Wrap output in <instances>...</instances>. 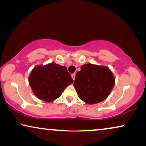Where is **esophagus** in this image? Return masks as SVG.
Wrapping results in <instances>:
<instances>
[{"mask_svg":"<svg viewBox=\"0 0 146 146\" xmlns=\"http://www.w3.org/2000/svg\"><path fill=\"white\" fill-rule=\"evenodd\" d=\"M71 77H72V78H73V80H75V73H73V74L71 75Z\"/></svg>","mask_w":146,"mask_h":146,"instance_id":"1","label":"esophagus"}]
</instances>
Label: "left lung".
<instances>
[{
    "label": "left lung",
    "mask_w": 146,
    "mask_h": 146,
    "mask_svg": "<svg viewBox=\"0 0 146 146\" xmlns=\"http://www.w3.org/2000/svg\"><path fill=\"white\" fill-rule=\"evenodd\" d=\"M114 84L115 78L108 67L87 63L77 73L73 85L81 100L96 104L108 98Z\"/></svg>",
    "instance_id": "obj_1"
}]
</instances>
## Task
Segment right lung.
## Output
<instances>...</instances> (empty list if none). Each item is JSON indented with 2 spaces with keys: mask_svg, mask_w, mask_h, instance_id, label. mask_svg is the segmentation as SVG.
Here are the masks:
<instances>
[{
  "mask_svg": "<svg viewBox=\"0 0 146 146\" xmlns=\"http://www.w3.org/2000/svg\"><path fill=\"white\" fill-rule=\"evenodd\" d=\"M29 82L36 98L50 102L59 98L66 87L73 83V79L66 67L53 62L34 67Z\"/></svg>",
  "mask_w": 146,
  "mask_h": 146,
  "instance_id": "right-lung-1",
  "label": "right lung"
}]
</instances>
